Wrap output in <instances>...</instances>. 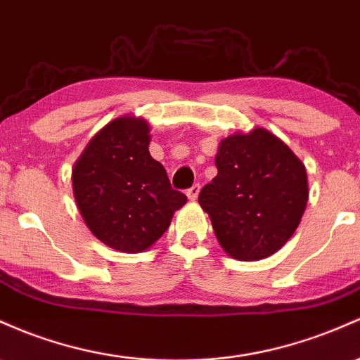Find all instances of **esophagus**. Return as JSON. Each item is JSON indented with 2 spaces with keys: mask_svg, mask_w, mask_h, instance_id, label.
Instances as JSON below:
<instances>
[{
  "mask_svg": "<svg viewBox=\"0 0 360 360\" xmlns=\"http://www.w3.org/2000/svg\"><path fill=\"white\" fill-rule=\"evenodd\" d=\"M198 193H200V184H193V186L186 191V195H188L189 200L195 201L196 198H198Z\"/></svg>",
  "mask_w": 360,
  "mask_h": 360,
  "instance_id": "obj_1",
  "label": "esophagus"
}]
</instances>
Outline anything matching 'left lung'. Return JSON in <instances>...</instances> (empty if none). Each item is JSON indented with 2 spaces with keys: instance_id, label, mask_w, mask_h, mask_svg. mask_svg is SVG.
I'll use <instances>...</instances> for the list:
<instances>
[{
  "instance_id": "1",
  "label": "left lung",
  "mask_w": 360,
  "mask_h": 360,
  "mask_svg": "<svg viewBox=\"0 0 360 360\" xmlns=\"http://www.w3.org/2000/svg\"><path fill=\"white\" fill-rule=\"evenodd\" d=\"M217 174L198 201L222 250L239 262H258L292 238L309 198L307 172L280 138L264 128L224 138Z\"/></svg>"
}]
</instances>
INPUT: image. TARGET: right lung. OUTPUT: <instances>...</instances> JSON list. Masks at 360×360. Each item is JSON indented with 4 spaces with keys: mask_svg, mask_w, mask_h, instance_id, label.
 I'll list each match as a JSON object with an SVG mask.
<instances>
[{
    "mask_svg": "<svg viewBox=\"0 0 360 360\" xmlns=\"http://www.w3.org/2000/svg\"><path fill=\"white\" fill-rule=\"evenodd\" d=\"M148 145V122L121 116L89 141L73 165L78 210L90 232L112 250H148L167 231L174 212L188 201L172 189Z\"/></svg>",
    "mask_w": 360,
    "mask_h": 360,
    "instance_id": "add662e5",
    "label": "right lung"
}]
</instances>
